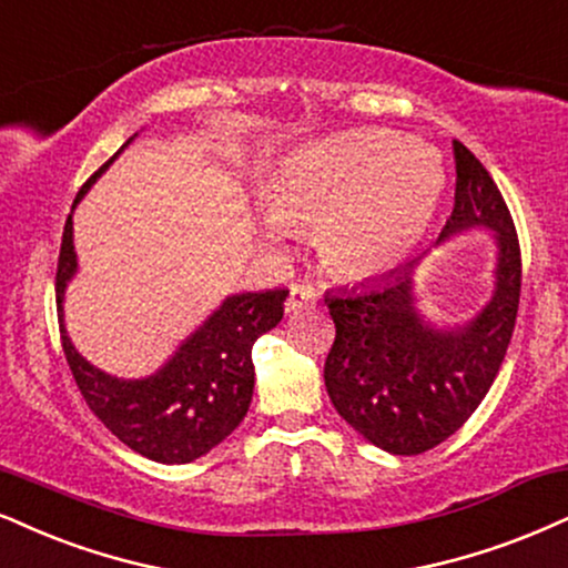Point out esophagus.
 Segmentation results:
<instances>
[{"label": "esophagus", "instance_id": "esophagus-1", "mask_svg": "<svg viewBox=\"0 0 568 568\" xmlns=\"http://www.w3.org/2000/svg\"><path fill=\"white\" fill-rule=\"evenodd\" d=\"M318 305V295L311 286H292L290 300H286V313H300V311H313Z\"/></svg>", "mask_w": 568, "mask_h": 568}]
</instances>
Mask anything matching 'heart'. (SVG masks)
<instances>
[{
  "mask_svg": "<svg viewBox=\"0 0 568 568\" xmlns=\"http://www.w3.org/2000/svg\"><path fill=\"white\" fill-rule=\"evenodd\" d=\"M445 189L437 152L363 131L313 142L282 163L268 186L265 236L316 229L321 261L337 276L376 278L424 240Z\"/></svg>",
  "mask_w": 568,
  "mask_h": 568,
  "instance_id": "b5f03b06",
  "label": "heart"
}]
</instances>
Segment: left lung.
<instances>
[{
    "label": "left lung",
    "instance_id": "left-lung-1",
    "mask_svg": "<svg viewBox=\"0 0 568 568\" xmlns=\"http://www.w3.org/2000/svg\"><path fill=\"white\" fill-rule=\"evenodd\" d=\"M455 205L439 242L474 226L498 244L495 292L466 326L437 328L416 311L413 268L326 292L337 337L326 392L345 422L392 455H418L468 422L506 358L521 295V250L506 200L487 168L453 139Z\"/></svg>",
    "mask_w": 568,
    "mask_h": 568
}]
</instances>
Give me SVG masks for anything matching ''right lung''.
Returning a JSON list of instances; mask_svg holds the SVG:
<instances>
[{"mask_svg":"<svg viewBox=\"0 0 568 568\" xmlns=\"http://www.w3.org/2000/svg\"><path fill=\"white\" fill-rule=\"evenodd\" d=\"M118 152L81 186L73 207ZM75 265L73 215H68L54 278L60 339L70 374L91 413L123 445L158 464H189L223 443L247 416L255 387L252 345L282 321L290 290L226 297L163 368L146 379H118L79 355L62 324V297L75 276Z\"/></svg>","mask_w":568,"mask_h":568,"instance_id":"add662e5","label":"right lung"}]
</instances>
